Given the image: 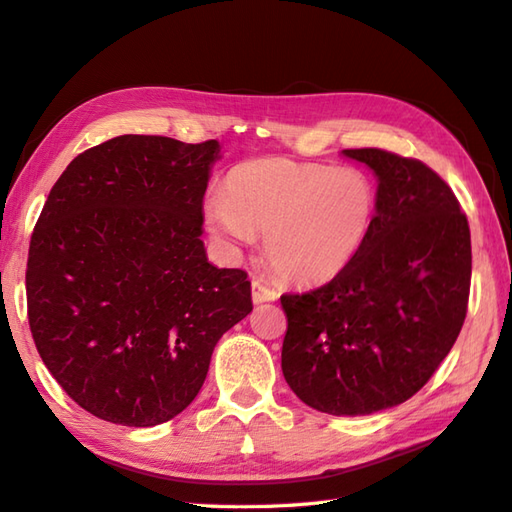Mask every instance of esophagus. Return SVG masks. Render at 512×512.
I'll return each instance as SVG.
<instances>
[{
    "mask_svg": "<svg viewBox=\"0 0 512 512\" xmlns=\"http://www.w3.org/2000/svg\"><path fill=\"white\" fill-rule=\"evenodd\" d=\"M251 296H253V303L261 305V303H270V300H277L279 292L270 287L266 281L261 279H253L251 281Z\"/></svg>",
    "mask_w": 512,
    "mask_h": 512,
    "instance_id": "34e87169",
    "label": "esophagus"
}]
</instances>
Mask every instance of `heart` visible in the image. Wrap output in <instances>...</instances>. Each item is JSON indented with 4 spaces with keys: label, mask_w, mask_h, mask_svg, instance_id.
<instances>
[{
    "label": "heart",
    "mask_w": 512,
    "mask_h": 512,
    "mask_svg": "<svg viewBox=\"0 0 512 512\" xmlns=\"http://www.w3.org/2000/svg\"><path fill=\"white\" fill-rule=\"evenodd\" d=\"M378 196L359 168L300 164L259 157L235 166L225 196L205 203V222L227 251H240L266 233L274 272L298 285L337 277L374 227Z\"/></svg>",
    "instance_id": "obj_1"
}]
</instances>
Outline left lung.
<instances>
[{"mask_svg": "<svg viewBox=\"0 0 512 512\" xmlns=\"http://www.w3.org/2000/svg\"><path fill=\"white\" fill-rule=\"evenodd\" d=\"M342 153L376 177L374 227L331 283L281 296V368L311 409L357 417L406 402L448 357L467 313L471 238L454 192L426 164Z\"/></svg>", "mask_w": 512, "mask_h": 512, "instance_id": "obj_1", "label": "left lung"}]
</instances>
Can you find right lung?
I'll return each instance as SVG.
<instances>
[{"mask_svg": "<svg viewBox=\"0 0 512 512\" xmlns=\"http://www.w3.org/2000/svg\"><path fill=\"white\" fill-rule=\"evenodd\" d=\"M220 142L119 136L77 155L30 242L28 318L51 376L99 419L149 428L201 391L251 281L207 261L203 196Z\"/></svg>", "mask_w": 512, "mask_h": 512, "instance_id": "add662e5", "label": "right lung"}]
</instances>
